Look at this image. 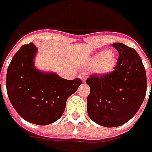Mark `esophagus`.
<instances>
[{"instance_id": "esophagus-1", "label": "esophagus", "mask_w": 152, "mask_h": 152, "mask_svg": "<svg viewBox=\"0 0 152 152\" xmlns=\"http://www.w3.org/2000/svg\"><path fill=\"white\" fill-rule=\"evenodd\" d=\"M79 78L81 79L83 82H85V80L87 79V74H86V73H81L79 76Z\"/></svg>"}]
</instances>
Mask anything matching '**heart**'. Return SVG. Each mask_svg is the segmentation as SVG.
Returning <instances> with one entry per match:
<instances>
[{"label": "heart", "instance_id": "1", "mask_svg": "<svg viewBox=\"0 0 152 152\" xmlns=\"http://www.w3.org/2000/svg\"><path fill=\"white\" fill-rule=\"evenodd\" d=\"M116 55L113 50L99 51L88 60V65L93 66L95 73L98 74H107L113 70L116 65Z\"/></svg>", "mask_w": 152, "mask_h": 152}]
</instances>
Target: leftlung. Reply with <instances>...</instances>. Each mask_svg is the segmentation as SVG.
<instances>
[{
    "mask_svg": "<svg viewBox=\"0 0 152 152\" xmlns=\"http://www.w3.org/2000/svg\"><path fill=\"white\" fill-rule=\"evenodd\" d=\"M113 45L119 54L115 70L86 80L91 88L88 115L96 124L107 128L131 119L143 103L147 88L145 69L136 50L122 43Z\"/></svg>",
    "mask_w": 152,
    "mask_h": 152,
    "instance_id": "8db88e82",
    "label": "left lung"
}]
</instances>
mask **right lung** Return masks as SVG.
Wrapping results in <instances>:
<instances>
[{"instance_id": "obj_1", "label": "right lung", "mask_w": 152, "mask_h": 152, "mask_svg": "<svg viewBox=\"0 0 152 152\" xmlns=\"http://www.w3.org/2000/svg\"><path fill=\"white\" fill-rule=\"evenodd\" d=\"M36 54L37 47L33 43L18 50L7 68L6 86L10 102L23 119L48 125L61 118L67 98L82 82L39 70L34 66Z\"/></svg>"}]
</instances>
